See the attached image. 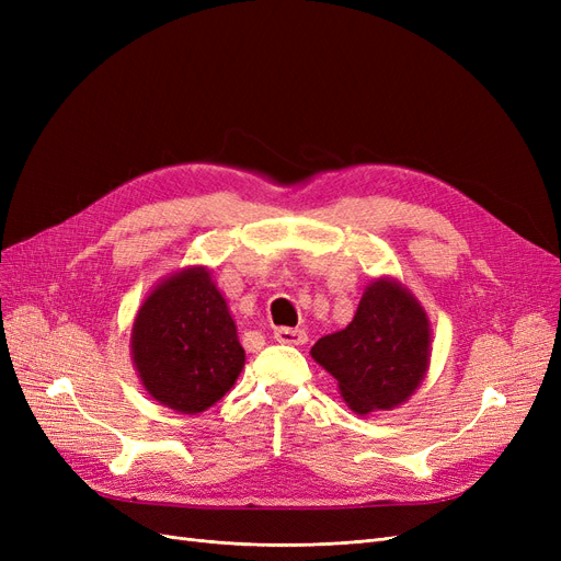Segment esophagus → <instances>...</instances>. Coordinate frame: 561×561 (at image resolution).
Instances as JSON below:
<instances>
[{"instance_id": "1", "label": "esophagus", "mask_w": 561, "mask_h": 561, "mask_svg": "<svg viewBox=\"0 0 561 561\" xmlns=\"http://www.w3.org/2000/svg\"><path fill=\"white\" fill-rule=\"evenodd\" d=\"M274 339H276V342H280V344L301 346V344H307L309 334H307V330H301V328H276Z\"/></svg>"}]
</instances>
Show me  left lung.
<instances>
[{
    "mask_svg": "<svg viewBox=\"0 0 561 561\" xmlns=\"http://www.w3.org/2000/svg\"><path fill=\"white\" fill-rule=\"evenodd\" d=\"M433 332L426 309L388 276L369 280L344 330L325 334L311 358L336 379L355 414L396 410L410 400L431 367Z\"/></svg>",
    "mask_w": 561,
    "mask_h": 561,
    "instance_id": "left-lung-1",
    "label": "left lung"
}]
</instances>
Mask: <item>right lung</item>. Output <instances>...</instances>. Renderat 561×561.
I'll return each instance as SVG.
<instances>
[{
  "mask_svg": "<svg viewBox=\"0 0 561 561\" xmlns=\"http://www.w3.org/2000/svg\"><path fill=\"white\" fill-rule=\"evenodd\" d=\"M130 358L159 404L201 414L239 379L245 351L210 266L173 271L151 287L130 330Z\"/></svg>",
  "mask_w": 561,
  "mask_h": 561,
  "instance_id": "right-lung-1",
  "label": "right lung"
}]
</instances>
